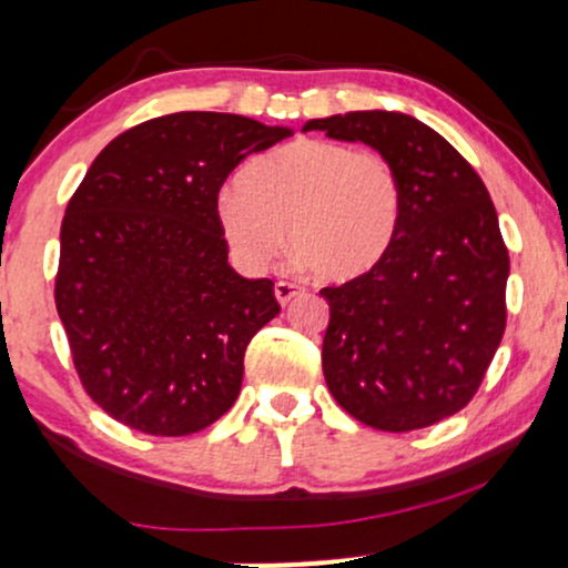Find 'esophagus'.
Returning <instances> with one entry per match:
<instances>
[{
    "label": "esophagus",
    "mask_w": 568,
    "mask_h": 568,
    "mask_svg": "<svg viewBox=\"0 0 568 568\" xmlns=\"http://www.w3.org/2000/svg\"><path fill=\"white\" fill-rule=\"evenodd\" d=\"M302 293H304L302 285L288 283V280H277V283H275V298L280 304H288L296 296H302Z\"/></svg>",
    "instance_id": "1"
}]
</instances>
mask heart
Wrapping results in <instances>:
<instances>
[{
  "label": "heart",
  "instance_id": "obj_1",
  "mask_svg": "<svg viewBox=\"0 0 568 568\" xmlns=\"http://www.w3.org/2000/svg\"><path fill=\"white\" fill-rule=\"evenodd\" d=\"M403 184L379 152L304 139L253 160L216 200L234 262L264 272L283 247L325 283H349L387 256Z\"/></svg>",
  "mask_w": 568,
  "mask_h": 568
}]
</instances>
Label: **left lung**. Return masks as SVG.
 I'll return each instance as SVG.
<instances>
[{
    "label": "left lung",
    "instance_id": "1",
    "mask_svg": "<svg viewBox=\"0 0 568 568\" xmlns=\"http://www.w3.org/2000/svg\"><path fill=\"white\" fill-rule=\"evenodd\" d=\"M304 130L368 143L403 184L387 256L321 291L331 306L325 384L374 429L435 425L473 400L505 334L510 256L488 189L452 143L408 114L349 112Z\"/></svg>",
    "mask_w": 568,
    "mask_h": 568
}]
</instances>
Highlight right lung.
<instances>
[{
  "instance_id": "1",
  "label": "right lung",
  "mask_w": 568,
  "mask_h": 568,
  "mask_svg": "<svg viewBox=\"0 0 568 568\" xmlns=\"http://www.w3.org/2000/svg\"><path fill=\"white\" fill-rule=\"evenodd\" d=\"M240 114L154 116L106 143L61 224L55 306L84 393L130 429L181 438L237 400L272 280L226 264L216 200L247 154L288 139Z\"/></svg>"
}]
</instances>
